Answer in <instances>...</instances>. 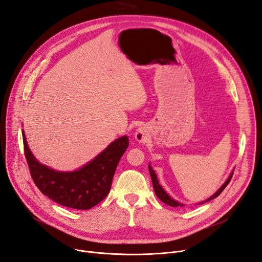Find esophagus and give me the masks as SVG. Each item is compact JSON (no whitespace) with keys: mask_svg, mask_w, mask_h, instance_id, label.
Masks as SVG:
<instances>
[{"mask_svg":"<svg viewBox=\"0 0 262 262\" xmlns=\"http://www.w3.org/2000/svg\"><path fill=\"white\" fill-rule=\"evenodd\" d=\"M135 138L136 140H137L138 142H145V140L147 139V133L144 128L140 127L137 129V132H136L135 134Z\"/></svg>","mask_w":262,"mask_h":262,"instance_id":"1","label":"esophagus"}]
</instances>
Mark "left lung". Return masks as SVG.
I'll list each match as a JSON object with an SVG mask.
<instances>
[{
	"instance_id": "8db88e82",
	"label": "left lung",
	"mask_w": 262,
	"mask_h": 262,
	"mask_svg": "<svg viewBox=\"0 0 262 262\" xmlns=\"http://www.w3.org/2000/svg\"><path fill=\"white\" fill-rule=\"evenodd\" d=\"M149 171H150V176H151V179H152L153 188H154V191H155L156 196L158 197V199H161L164 203L168 204V206H170V207H174V208H177V207H184L183 203H180V202L176 201L174 199H172L171 197H170V196L167 194V192L164 190V188L161 186V184L158 183V180H157L156 173H155V171L152 169V167H151L150 165H149ZM232 176H233V172H231V174L229 176V178L227 179V181L222 185V187H221L217 191H216L213 196H211L209 199H207L204 202L210 201V200H212V199H214V198H216V197H219V196L221 195V192L225 189V187L229 184V182H230ZM202 203H203V202H201L200 204H202Z\"/></svg>"
}]
</instances>
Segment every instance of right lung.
Segmentation results:
<instances>
[{
    "label": "right lung",
    "instance_id": "add662e5",
    "mask_svg": "<svg viewBox=\"0 0 262 262\" xmlns=\"http://www.w3.org/2000/svg\"><path fill=\"white\" fill-rule=\"evenodd\" d=\"M22 138L30 173L38 189L61 206L77 210H89L105 199L117 166L128 146L127 136H123L79 170L62 172L38 163L29 149L24 130Z\"/></svg>",
    "mask_w": 262,
    "mask_h": 262
}]
</instances>
